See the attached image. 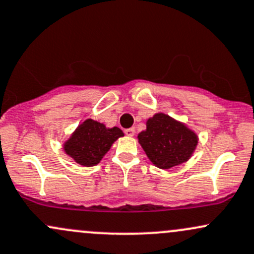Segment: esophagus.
<instances>
[{
	"label": "esophagus",
	"instance_id": "1",
	"mask_svg": "<svg viewBox=\"0 0 254 254\" xmlns=\"http://www.w3.org/2000/svg\"><path fill=\"white\" fill-rule=\"evenodd\" d=\"M134 133H135V129L133 127L125 129V134L128 135V136H133V135H134Z\"/></svg>",
	"mask_w": 254,
	"mask_h": 254
}]
</instances>
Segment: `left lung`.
<instances>
[{"instance_id":"left-lung-1","label":"left lung","mask_w":254,"mask_h":254,"mask_svg":"<svg viewBox=\"0 0 254 254\" xmlns=\"http://www.w3.org/2000/svg\"><path fill=\"white\" fill-rule=\"evenodd\" d=\"M138 140L156 167L170 169L189 161L198 136L184 124L159 113L147 120L146 130L139 133Z\"/></svg>"}]
</instances>
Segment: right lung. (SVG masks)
<instances>
[{"mask_svg": "<svg viewBox=\"0 0 254 254\" xmlns=\"http://www.w3.org/2000/svg\"><path fill=\"white\" fill-rule=\"evenodd\" d=\"M124 132L118 127L107 128L101 122L87 119L64 142V151L84 167L98 164L112 145Z\"/></svg>", "mask_w": 254, "mask_h": 254, "instance_id": "obj_1", "label": "right lung"}]
</instances>
